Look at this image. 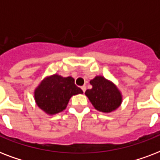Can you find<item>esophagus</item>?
Listing matches in <instances>:
<instances>
[{"mask_svg":"<svg viewBox=\"0 0 160 160\" xmlns=\"http://www.w3.org/2000/svg\"><path fill=\"white\" fill-rule=\"evenodd\" d=\"M81 90H83V92L85 93V90H86V86H85V85H83V86H81Z\"/></svg>","mask_w":160,"mask_h":160,"instance_id":"1","label":"esophagus"}]
</instances>
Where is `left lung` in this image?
<instances>
[{"mask_svg": "<svg viewBox=\"0 0 160 160\" xmlns=\"http://www.w3.org/2000/svg\"><path fill=\"white\" fill-rule=\"evenodd\" d=\"M90 84L92 88L86 90L85 94L98 111L110 113L121 105L122 94L111 80L97 75L90 80Z\"/></svg>", "mask_w": 160, "mask_h": 160, "instance_id": "obj_1", "label": "left lung"}]
</instances>
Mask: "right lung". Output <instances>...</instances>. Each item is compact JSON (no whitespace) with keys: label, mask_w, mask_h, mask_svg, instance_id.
Segmentation results:
<instances>
[{"label":"right lung","mask_w":160,"mask_h":160,"mask_svg":"<svg viewBox=\"0 0 160 160\" xmlns=\"http://www.w3.org/2000/svg\"><path fill=\"white\" fill-rule=\"evenodd\" d=\"M82 93V90L75 85L74 78L54 74L41 80L35 89L34 98L41 110L54 115L65 109L73 95Z\"/></svg>","instance_id":"add662e5"}]
</instances>
